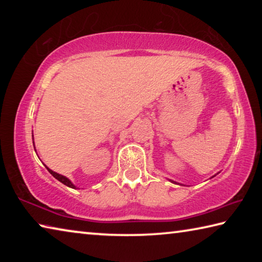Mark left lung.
I'll list each match as a JSON object with an SVG mask.
<instances>
[{
	"mask_svg": "<svg viewBox=\"0 0 262 262\" xmlns=\"http://www.w3.org/2000/svg\"><path fill=\"white\" fill-rule=\"evenodd\" d=\"M173 183H174V181H173Z\"/></svg>",
	"mask_w": 262,
	"mask_h": 262,
	"instance_id": "obj_1",
	"label": "left lung"
}]
</instances>
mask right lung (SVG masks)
Here are the masks:
<instances>
[{"mask_svg": "<svg viewBox=\"0 0 262 262\" xmlns=\"http://www.w3.org/2000/svg\"><path fill=\"white\" fill-rule=\"evenodd\" d=\"M47 170H48V172H50V173H51L53 177H54L55 179L61 181L62 184H64L66 186H68V187H70V188H76V187H75V186L72 184V181H70L68 178H66V177L61 176V174H59V173H56V172L50 170V168H48V167H47Z\"/></svg>", "mask_w": 262, "mask_h": 262, "instance_id": "right-lung-1", "label": "right lung"}]
</instances>
